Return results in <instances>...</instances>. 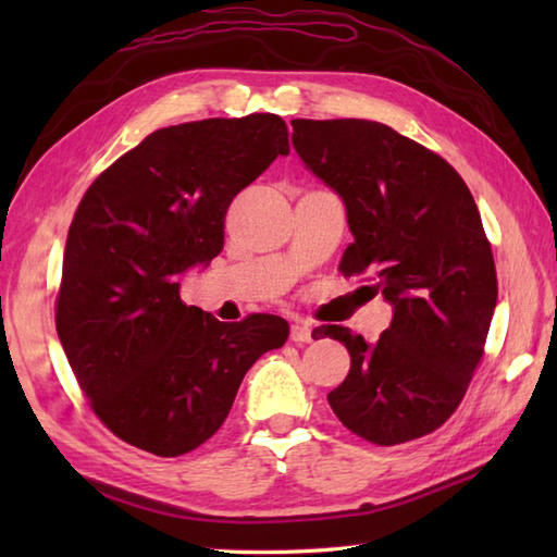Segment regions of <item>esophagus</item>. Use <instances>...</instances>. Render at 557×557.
<instances>
[{
    "label": "esophagus",
    "instance_id": "34e87169",
    "mask_svg": "<svg viewBox=\"0 0 557 557\" xmlns=\"http://www.w3.org/2000/svg\"><path fill=\"white\" fill-rule=\"evenodd\" d=\"M313 339V325L297 321L292 325V342L294 345H304V342H311Z\"/></svg>",
    "mask_w": 557,
    "mask_h": 557
}]
</instances>
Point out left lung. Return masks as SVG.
<instances>
[{
	"mask_svg": "<svg viewBox=\"0 0 557 557\" xmlns=\"http://www.w3.org/2000/svg\"><path fill=\"white\" fill-rule=\"evenodd\" d=\"M292 144L342 198L354 242L345 275H369L393 323L369 345L323 325L351 366L327 395L335 417L375 445L433 433L465 397L483 357L498 277L465 180L433 150L369 120H294ZM315 337V339H318Z\"/></svg>",
	"mask_w": 557,
	"mask_h": 557,
	"instance_id": "left-lung-1",
	"label": "left lung"
}]
</instances>
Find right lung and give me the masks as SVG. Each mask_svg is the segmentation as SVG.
I'll list each match as a JSON object with an SVG mask.
<instances>
[{
  "instance_id": "obj_1",
  "label": "right lung",
  "mask_w": 557,
  "mask_h": 557,
  "mask_svg": "<svg viewBox=\"0 0 557 557\" xmlns=\"http://www.w3.org/2000/svg\"><path fill=\"white\" fill-rule=\"evenodd\" d=\"M277 114L158 128L81 198L57 294V335L92 411L124 443L180 457L218 433L246 371L289 337L280 315L239 323L180 299L222 251L234 196L289 156Z\"/></svg>"
}]
</instances>
